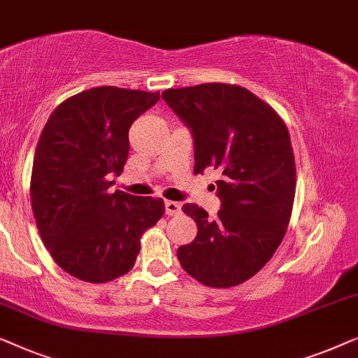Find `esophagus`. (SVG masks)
Wrapping results in <instances>:
<instances>
[{
	"label": "esophagus",
	"mask_w": 358,
	"mask_h": 358,
	"mask_svg": "<svg viewBox=\"0 0 358 358\" xmlns=\"http://www.w3.org/2000/svg\"><path fill=\"white\" fill-rule=\"evenodd\" d=\"M181 210V204L175 203V201H165V214L167 215H177Z\"/></svg>",
	"instance_id": "1"
}]
</instances>
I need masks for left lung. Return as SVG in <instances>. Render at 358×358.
<instances>
[{
	"label": "left lung",
	"mask_w": 358,
	"mask_h": 358,
	"mask_svg": "<svg viewBox=\"0 0 358 358\" xmlns=\"http://www.w3.org/2000/svg\"><path fill=\"white\" fill-rule=\"evenodd\" d=\"M162 99L191 131L194 173L220 172L217 217L196 204L181 210L198 225L177 251L191 278L234 287L264 268L284 238L295 196V160L280 117L240 85L169 89Z\"/></svg>",
	"instance_id": "8db88e82"
}]
</instances>
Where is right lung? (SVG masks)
I'll return each mask as SVG.
<instances>
[{
    "label": "right lung",
    "instance_id": "1",
    "mask_svg": "<svg viewBox=\"0 0 358 358\" xmlns=\"http://www.w3.org/2000/svg\"><path fill=\"white\" fill-rule=\"evenodd\" d=\"M159 92L102 85L64 100L35 149L30 201L45 246L68 274L102 284L127 274L141 235L165 213L164 201L108 193L129 150V128Z\"/></svg>",
    "mask_w": 358,
    "mask_h": 358
}]
</instances>
